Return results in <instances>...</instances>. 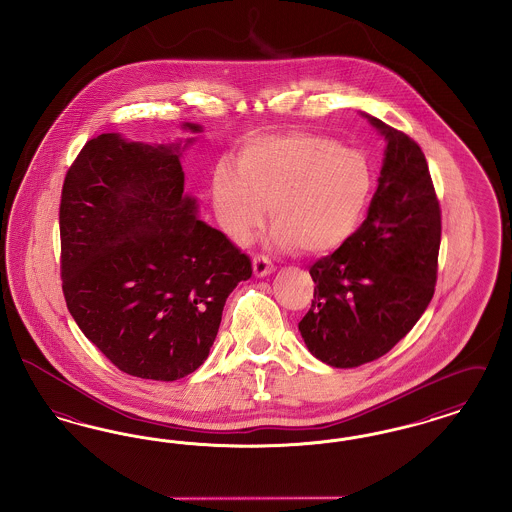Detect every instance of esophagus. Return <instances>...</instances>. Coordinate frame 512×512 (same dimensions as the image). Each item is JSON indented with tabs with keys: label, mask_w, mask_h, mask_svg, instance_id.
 I'll use <instances>...</instances> for the list:
<instances>
[{
	"label": "esophagus",
	"mask_w": 512,
	"mask_h": 512,
	"mask_svg": "<svg viewBox=\"0 0 512 512\" xmlns=\"http://www.w3.org/2000/svg\"><path fill=\"white\" fill-rule=\"evenodd\" d=\"M253 272L257 278H265L270 272H274V265L268 261L265 255H255L253 257Z\"/></svg>",
	"instance_id": "esophagus-1"
}]
</instances>
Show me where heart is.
<instances>
[{"label":"heart","instance_id":"obj_1","mask_svg":"<svg viewBox=\"0 0 512 512\" xmlns=\"http://www.w3.org/2000/svg\"><path fill=\"white\" fill-rule=\"evenodd\" d=\"M372 172L365 155L311 134H263L245 140L234 167L220 163L211 195L222 230L245 240L270 211L272 238L324 255L345 244L365 219Z\"/></svg>","mask_w":512,"mask_h":512}]
</instances>
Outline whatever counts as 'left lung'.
Here are the masks:
<instances>
[{"label": "left lung", "mask_w": 512, "mask_h": 512, "mask_svg": "<svg viewBox=\"0 0 512 512\" xmlns=\"http://www.w3.org/2000/svg\"><path fill=\"white\" fill-rule=\"evenodd\" d=\"M386 138L378 190L365 222L309 268L315 299L299 322L307 349L355 368L403 340L434 297L441 211L426 157L407 134L361 113Z\"/></svg>", "instance_id": "left-lung-1"}]
</instances>
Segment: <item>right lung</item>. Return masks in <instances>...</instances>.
I'll list each match as a JSON object with an SVG mask.
<instances>
[{
  "label": "right lung",
  "instance_id": "add662e5",
  "mask_svg": "<svg viewBox=\"0 0 512 512\" xmlns=\"http://www.w3.org/2000/svg\"><path fill=\"white\" fill-rule=\"evenodd\" d=\"M184 130L203 128L184 122ZM101 134L65 176L59 228L63 293L74 322L122 372L172 382L209 357L226 297L251 261L197 219L182 151Z\"/></svg>",
  "mask_w": 512,
  "mask_h": 512
}]
</instances>
